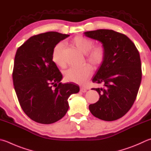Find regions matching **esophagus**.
I'll use <instances>...</instances> for the list:
<instances>
[{"mask_svg":"<svg viewBox=\"0 0 151 151\" xmlns=\"http://www.w3.org/2000/svg\"><path fill=\"white\" fill-rule=\"evenodd\" d=\"M86 90H87V89L86 88H83V87H81V89H80V91L81 92H83V93L84 92H86Z\"/></svg>","mask_w":151,"mask_h":151,"instance_id":"esophagus-1","label":"esophagus"}]
</instances>
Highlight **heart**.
<instances>
[{"label": "heart", "instance_id": "heart-1", "mask_svg": "<svg viewBox=\"0 0 151 151\" xmlns=\"http://www.w3.org/2000/svg\"><path fill=\"white\" fill-rule=\"evenodd\" d=\"M71 44L86 55V61L93 67L97 68L102 63L106 55V51L102 45L92 47L94 42L89 38L77 35L71 41ZM63 44L59 43L55 45L52 52V61L57 66L63 67L65 63L63 58ZM92 74V68L88 65L81 68H70L65 71L64 78L67 82L76 84H84Z\"/></svg>", "mask_w": 151, "mask_h": 151}]
</instances>
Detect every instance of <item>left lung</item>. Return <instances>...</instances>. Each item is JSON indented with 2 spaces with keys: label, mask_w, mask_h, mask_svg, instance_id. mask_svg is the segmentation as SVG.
Masks as SVG:
<instances>
[{
  "label": "left lung",
  "mask_w": 151,
  "mask_h": 151,
  "mask_svg": "<svg viewBox=\"0 0 151 151\" xmlns=\"http://www.w3.org/2000/svg\"><path fill=\"white\" fill-rule=\"evenodd\" d=\"M99 41L106 51L104 61L92 78L102 87L92 88L99 100L89 105L93 116L104 121H114L129 110L140 86L142 71L140 55L129 38L111 29H97L84 33Z\"/></svg>",
  "instance_id": "8db88e82"
}]
</instances>
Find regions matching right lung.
I'll return each instance as SVG.
<instances>
[{"mask_svg":"<svg viewBox=\"0 0 151 151\" xmlns=\"http://www.w3.org/2000/svg\"><path fill=\"white\" fill-rule=\"evenodd\" d=\"M69 35L48 32L31 37L16 51L12 78L22 109L35 122L51 124L65 116L68 98L78 85L62 84L63 76L52 61L54 47Z\"/></svg>","mask_w":151,"mask_h":151,"instance_id":"add662e5","label":"right lung"}]
</instances>
